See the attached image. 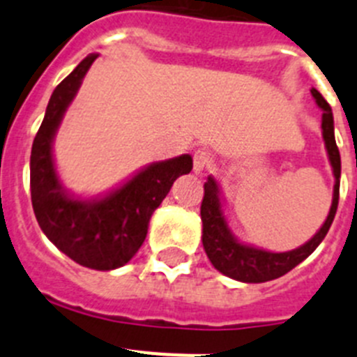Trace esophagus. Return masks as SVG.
Returning a JSON list of instances; mask_svg holds the SVG:
<instances>
[{"instance_id":"esophagus-1","label":"esophagus","mask_w":357,"mask_h":357,"mask_svg":"<svg viewBox=\"0 0 357 357\" xmlns=\"http://www.w3.org/2000/svg\"><path fill=\"white\" fill-rule=\"evenodd\" d=\"M213 166V155H211V151L206 150V148H200V150L195 151L193 155V169L195 173H202L209 169Z\"/></svg>"}]
</instances>
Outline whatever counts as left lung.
<instances>
[{
    "label": "left lung",
    "instance_id": "obj_1",
    "mask_svg": "<svg viewBox=\"0 0 357 357\" xmlns=\"http://www.w3.org/2000/svg\"><path fill=\"white\" fill-rule=\"evenodd\" d=\"M314 102L318 103L324 114H321V135L326 141V150L329 155V162L333 166L334 175V191L333 204H331L329 214L326 222L320 227L317 234L304 243L302 247L289 252H268L263 248L252 247L239 241L229 223H227L225 213H223L222 195H220V185L213 176H207V182L204 184V200H202L200 216H202V243L207 257L216 268L218 272L230 279L241 280V282H266L288 273L289 270L301 264L305 257L313 254L317 247L326 238L329 232L331 223L334 220V214L338 209L340 200V175H342V159L334 139V119L333 110L329 103L324 100L317 89H311Z\"/></svg>",
    "mask_w": 357,
    "mask_h": 357
}]
</instances>
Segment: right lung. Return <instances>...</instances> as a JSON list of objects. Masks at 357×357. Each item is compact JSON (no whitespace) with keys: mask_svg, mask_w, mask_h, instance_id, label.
I'll use <instances>...</instances> for the list:
<instances>
[{"mask_svg":"<svg viewBox=\"0 0 357 357\" xmlns=\"http://www.w3.org/2000/svg\"><path fill=\"white\" fill-rule=\"evenodd\" d=\"M96 59L98 53L85 56L53 91L31 146L30 189L33 213L46 238L75 263L107 272L127 264L139 250L151 214L173 182L193 169V159L184 153L148 164L114 191L91 200L69 193L56 175L53 139Z\"/></svg>","mask_w":357,"mask_h":357,"instance_id":"obj_1","label":"right lung"}]
</instances>
